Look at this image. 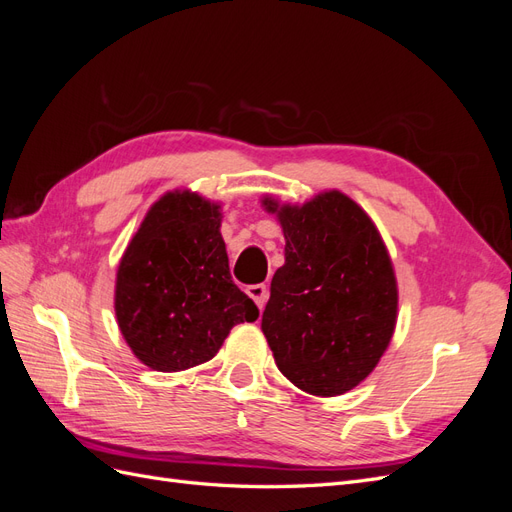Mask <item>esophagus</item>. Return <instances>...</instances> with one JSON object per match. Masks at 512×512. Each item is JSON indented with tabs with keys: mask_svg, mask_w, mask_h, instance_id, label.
Masks as SVG:
<instances>
[{
	"mask_svg": "<svg viewBox=\"0 0 512 512\" xmlns=\"http://www.w3.org/2000/svg\"><path fill=\"white\" fill-rule=\"evenodd\" d=\"M247 294H250V297L254 299V303L258 305V309L262 312V309H265V305H267V299H269V288L265 284H254V286L247 288Z\"/></svg>",
	"mask_w": 512,
	"mask_h": 512,
	"instance_id": "34e87169",
	"label": "esophagus"
}]
</instances>
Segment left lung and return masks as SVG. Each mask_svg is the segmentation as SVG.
Returning a JSON list of instances; mask_svg holds the SVG:
<instances>
[{
  "mask_svg": "<svg viewBox=\"0 0 512 512\" xmlns=\"http://www.w3.org/2000/svg\"><path fill=\"white\" fill-rule=\"evenodd\" d=\"M262 205L284 230V267L271 280L262 333L282 374L301 391L333 397L365 380L389 346L397 282L367 213L342 192L303 207Z\"/></svg>",
  "mask_w": 512,
  "mask_h": 512,
  "instance_id": "left-lung-1",
  "label": "left lung"
}]
</instances>
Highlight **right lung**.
<instances>
[{"mask_svg": "<svg viewBox=\"0 0 512 512\" xmlns=\"http://www.w3.org/2000/svg\"><path fill=\"white\" fill-rule=\"evenodd\" d=\"M220 207L168 192L149 209L117 269L115 314L147 367L183 371L218 354L230 329L258 318L232 282Z\"/></svg>", "mask_w": 512, "mask_h": 512, "instance_id": "right-lung-1", "label": "right lung"}]
</instances>
